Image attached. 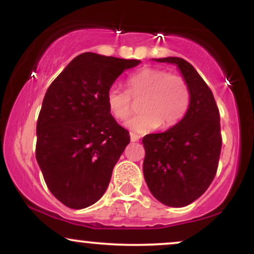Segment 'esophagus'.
Masks as SVG:
<instances>
[{"label":"esophagus","instance_id":"34e87169","mask_svg":"<svg viewBox=\"0 0 254 254\" xmlns=\"http://www.w3.org/2000/svg\"><path fill=\"white\" fill-rule=\"evenodd\" d=\"M130 138H131V142H137L139 138H141V137L137 135V133L130 132Z\"/></svg>","mask_w":254,"mask_h":254}]
</instances>
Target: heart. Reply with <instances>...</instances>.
I'll return each mask as SVG.
<instances>
[{
	"label": "heart",
	"instance_id": "1",
	"mask_svg": "<svg viewBox=\"0 0 254 254\" xmlns=\"http://www.w3.org/2000/svg\"><path fill=\"white\" fill-rule=\"evenodd\" d=\"M141 98V111L127 122L130 129L144 132L154 127L168 129L185 116L190 104L188 83L179 75L157 68H143L127 77V90L110 87L106 104L111 115L125 121L132 111V100Z\"/></svg>",
	"mask_w": 254,
	"mask_h": 254
}]
</instances>
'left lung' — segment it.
Listing matches in <instances>:
<instances>
[{
	"label": "left lung",
	"mask_w": 254,
	"mask_h": 254,
	"mask_svg": "<svg viewBox=\"0 0 254 254\" xmlns=\"http://www.w3.org/2000/svg\"><path fill=\"white\" fill-rule=\"evenodd\" d=\"M156 61L179 66L190 90V105L173 127L143 137V173L159 202L179 208L202 196L216 176L222 148L220 111L211 89L188 61Z\"/></svg>",
	"instance_id": "obj_1"
}]
</instances>
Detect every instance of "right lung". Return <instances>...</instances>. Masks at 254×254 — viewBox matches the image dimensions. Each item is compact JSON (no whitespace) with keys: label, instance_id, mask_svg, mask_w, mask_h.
<instances>
[{"label":"right lung","instance_id":"obj_1","mask_svg":"<svg viewBox=\"0 0 254 254\" xmlns=\"http://www.w3.org/2000/svg\"><path fill=\"white\" fill-rule=\"evenodd\" d=\"M138 60L84 52L50 84L37 123L36 159L49 190L71 209L98 202L127 144L129 131L110 113L106 93Z\"/></svg>","mask_w":254,"mask_h":254}]
</instances>
